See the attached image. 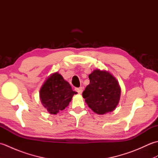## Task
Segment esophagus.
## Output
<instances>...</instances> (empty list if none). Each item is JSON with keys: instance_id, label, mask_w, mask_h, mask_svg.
<instances>
[{"instance_id": "esophagus-1", "label": "esophagus", "mask_w": 158, "mask_h": 158, "mask_svg": "<svg viewBox=\"0 0 158 158\" xmlns=\"http://www.w3.org/2000/svg\"><path fill=\"white\" fill-rule=\"evenodd\" d=\"M75 91L77 92H78V94H81L83 92V89H81V88H75Z\"/></svg>"}]
</instances>
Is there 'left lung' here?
Segmentation results:
<instances>
[{
    "label": "left lung",
    "instance_id": "obj_1",
    "mask_svg": "<svg viewBox=\"0 0 158 158\" xmlns=\"http://www.w3.org/2000/svg\"><path fill=\"white\" fill-rule=\"evenodd\" d=\"M89 79V84L82 94L88 106L99 115L112 112L120 99L118 81L110 73L99 69L94 70Z\"/></svg>",
    "mask_w": 158,
    "mask_h": 158
}]
</instances>
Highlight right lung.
Returning <instances> with one entry per match:
<instances>
[{"mask_svg": "<svg viewBox=\"0 0 158 158\" xmlns=\"http://www.w3.org/2000/svg\"><path fill=\"white\" fill-rule=\"evenodd\" d=\"M76 94L58 73H53L46 79L39 92L42 105L49 113L55 115L69 105Z\"/></svg>", "mask_w": 158, "mask_h": 158, "instance_id": "add662e5", "label": "right lung"}]
</instances>
